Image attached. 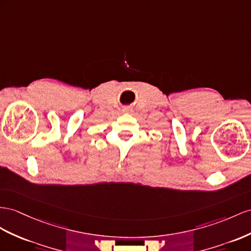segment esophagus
Here are the masks:
<instances>
[{
  "label": "esophagus",
  "mask_w": 251,
  "mask_h": 251,
  "mask_svg": "<svg viewBox=\"0 0 251 251\" xmlns=\"http://www.w3.org/2000/svg\"><path fill=\"white\" fill-rule=\"evenodd\" d=\"M123 112H125V113L131 112V108H130V107H125V108L123 109Z\"/></svg>",
  "instance_id": "esophagus-1"
}]
</instances>
